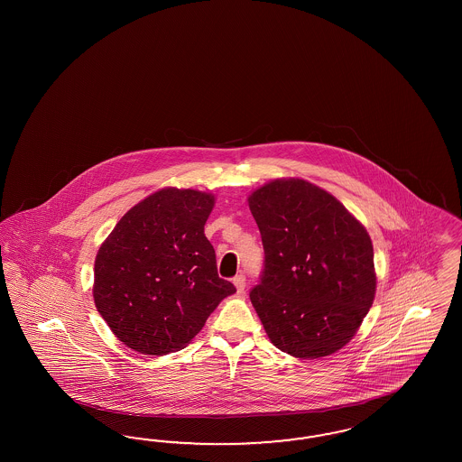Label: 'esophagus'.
I'll list each match as a JSON object with an SVG mask.
<instances>
[{
	"label": "esophagus",
	"instance_id": "obj_1",
	"mask_svg": "<svg viewBox=\"0 0 462 462\" xmlns=\"http://www.w3.org/2000/svg\"><path fill=\"white\" fill-rule=\"evenodd\" d=\"M234 286L237 288V293H244L245 290V276L244 274H238L234 278Z\"/></svg>",
	"mask_w": 462,
	"mask_h": 462
}]
</instances>
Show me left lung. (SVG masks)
Instances as JSON below:
<instances>
[{
	"label": "left lung",
	"mask_w": 462,
	"mask_h": 462,
	"mask_svg": "<svg viewBox=\"0 0 462 462\" xmlns=\"http://www.w3.org/2000/svg\"><path fill=\"white\" fill-rule=\"evenodd\" d=\"M247 201L266 254L251 301L269 340L300 359L342 349L376 294L367 230L336 196L300 178L266 182Z\"/></svg>",
	"instance_id": "left-lung-1"
}]
</instances>
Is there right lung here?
Wrapping results in <instances>:
<instances>
[{
	"label": "right lung",
	"instance_id": "add662e5",
	"mask_svg": "<svg viewBox=\"0 0 462 462\" xmlns=\"http://www.w3.org/2000/svg\"><path fill=\"white\" fill-rule=\"evenodd\" d=\"M215 196L162 188L132 207L101 244L95 305L115 337L147 356L181 350L218 303L236 293L218 278L205 224Z\"/></svg>",
	"mask_w": 462,
	"mask_h": 462
}]
</instances>
